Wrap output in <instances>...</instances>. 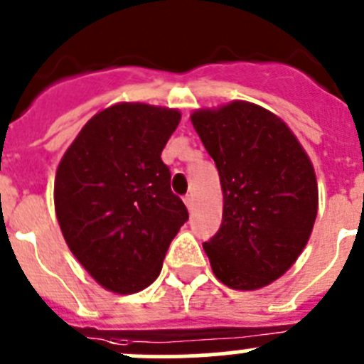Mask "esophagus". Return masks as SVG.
Listing matches in <instances>:
<instances>
[{
  "mask_svg": "<svg viewBox=\"0 0 364 364\" xmlns=\"http://www.w3.org/2000/svg\"><path fill=\"white\" fill-rule=\"evenodd\" d=\"M183 201H185L186 208L192 210V206H193V196H185V199H183Z\"/></svg>",
  "mask_w": 364,
  "mask_h": 364,
  "instance_id": "esophagus-1",
  "label": "esophagus"
}]
</instances>
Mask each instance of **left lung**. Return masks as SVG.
Wrapping results in <instances>:
<instances>
[{
    "instance_id": "1",
    "label": "left lung",
    "mask_w": 364,
    "mask_h": 364,
    "mask_svg": "<svg viewBox=\"0 0 364 364\" xmlns=\"http://www.w3.org/2000/svg\"><path fill=\"white\" fill-rule=\"evenodd\" d=\"M215 161L223 224L203 244L213 274L237 291L266 287L304 251L316 213L314 166L282 118L233 100L190 117Z\"/></svg>"
}]
</instances>
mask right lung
Instances as JSON below:
<instances>
[{
	"label": "right lung",
	"instance_id": "1",
	"mask_svg": "<svg viewBox=\"0 0 364 364\" xmlns=\"http://www.w3.org/2000/svg\"><path fill=\"white\" fill-rule=\"evenodd\" d=\"M179 120L178 109L120 102L95 114L60 159L53 188L60 232L107 291L149 287L188 220L161 161Z\"/></svg>",
	"mask_w": 364,
	"mask_h": 364
}]
</instances>
